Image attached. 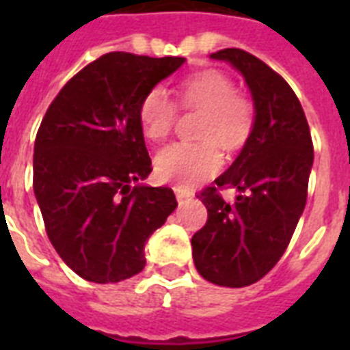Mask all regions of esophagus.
<instances>
[{"mask_svg":"<svg viewBox=\"0 0 350 350\" xmlns=\"http://www.w3.org/2000/svg\"><path fill=\"white\" fill-rule=\"evenodd\" d=\"M174 192H176V198H178V202H183V200L192 196L191 192L183 191V189H180V187H174Z\"/></svg>","mask_w":350,"mask_h":350,"instance_id":"obj_1","label":"esophagus"}]
</instances>
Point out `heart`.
<instances>
[{"mask_svg": "<svg viewBox=\"0 0 350 350\" xmlns=\"http://www.w3.org/2000/svg\"><path fill=\"white\" fill-rule=\"evenodd\" d=\"M181 111L198 112L196 143H181L158 154L154 170L159 180L191 189L218 172L221 148L236 154L249 143L256 125L254 103L236 92L234 81L219 70L208 68L191 74L176 87ZM137 121L150 143H163L176 123V107L159 90L148 92L139 103Z\"/></svg>", "mask_w": 350, "mask_h": 350, "instance_id": "1", "label": "heart"}]
</instances>
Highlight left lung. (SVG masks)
<instances>
[{
  "label": "left lung",
  "instance_id": "left-lung-1",
  "mask_svg": "<svg viewBox=\"0 0 350 350\" xmlns=\"http://www.w3.org/2000/svg\"><path fill=\"white\" fill-rule=\"evenodd\" d=\"M211 57L243 76L256 125L238 158L214 180L240 192L233 205L215 187L200 196L208 219L192 236V258L207 282L238 288L261 280L287 249L304 214L314 150L304 109L280 74L239 49Z\"/></svg>",
  "mask_w": 350,
  "mask_h": 350
}]
</instances>
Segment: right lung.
<instances>
[{"label":"right lung","mask_w":350,"mask_h":350,"mask_svg":"<svg viewBox=\"0 0 350 350\" xmlns=\"http://www.w3.org/2000/svg\"><path fill=\"white\" fill-rule=\"evenodd\" d=\"M185 57L109 52L52 101L34 143V194L46 236L78 276L118 283L145 267V243L178 207L148 187L139 103ZM136 183V186H132Z\"/></svg>","instance_id":"obj_1"}]
</instances>
